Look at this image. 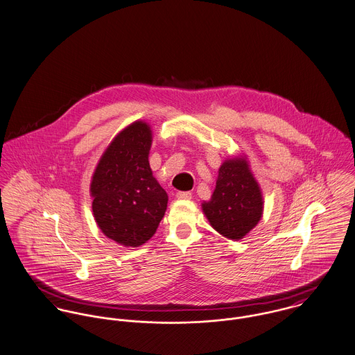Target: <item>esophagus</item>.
Returning a JSON list of instances; mask_svg holds the SVG:
<instances>
[{
    "label": "esophagus",
    "mask_w": 355,
    "mask_h": 355,
    "mask_svg": "<svg viewBox=\"0 0 355 355\" xmlns=\"http://www.w3.org/2000/svg\"><path fill=\"white\" fill-rule=\"evenodd\" d=\"M177 198L189 200V198H192V192H177Z\"/></svg>",
    "instance_id": "obj_1"
}]
</instances>
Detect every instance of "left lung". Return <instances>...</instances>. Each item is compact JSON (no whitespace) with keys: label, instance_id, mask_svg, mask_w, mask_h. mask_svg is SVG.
Wrapping results in <instances>:
<instances>
[{"label":"left lung","instance_id":"left-lung-1","mask_svg":"<svg viewBox=\"0 0 355 355\" xmlns=\"http://www.w3.org/2000/svg\"><path fill=\"white\" fill-rule=\"evenodd\" d=\"M202 211L211 226L230 239L243 238L259 223L263 197L245 160L230 159L220 166L216 188Z\"/></svg>","mask_w":355,"mask_h":355}]
</instances>
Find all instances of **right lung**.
Segmentation results:
<instances>
[{"label":"right lung","instance_id":"obj_1","mask_svg":"<svg viewBox=\"0 0 355 355\" xmlns=\"http://www.w3.org/2000/svg\"><path fill=\"white\" fill-rule=\"evenodd\" d=\"M151 139L146 122H133L107 147L92 177L95 220L105 236L123 246L148 241L167 208V193L148 162Z\"/></svg>","mask_w":355,"mask_h":355}]
</instances>
